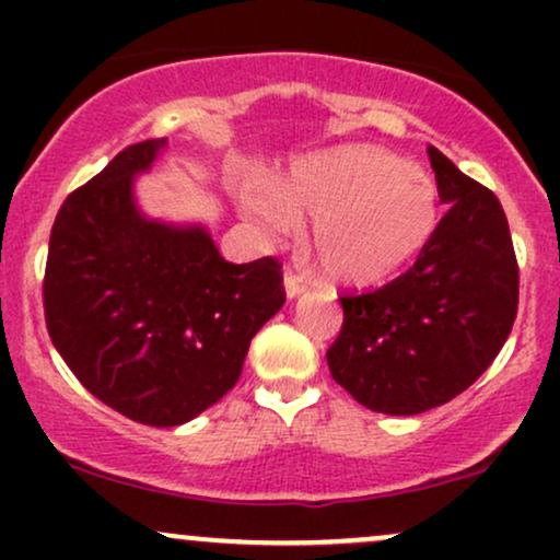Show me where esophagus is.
<instances>
[{
    "mask_svg": "<svg viewBox=\"0 0 560 560\" xmlns=\"http://www.w3.org/2000/svg\"><path fill=\"white\" fill-rule=\"evenodd\" d=\"M307 289V281L302 279V276H298V273H292V271H287L284 273V292H287V298L292 300V298H300L302 292H305Z\"/></svg>",
    "mask_w": 560,
    "mask_h": 560,
    "instance_id": "esophagus-1",
    "label": "esophagus"
}]
</instances>
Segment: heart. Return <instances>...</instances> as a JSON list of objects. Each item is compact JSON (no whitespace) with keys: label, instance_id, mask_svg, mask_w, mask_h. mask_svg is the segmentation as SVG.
Returning <instances> with one entry per match:
<instances>
[{"label":"heart","instance_id":"obj_1","mask_svg":"<svg viewBox=\"0 0 560 560\" xmlns=\"http://www.w3.org/2000/svg\"><path fill=\"white\" fill-rule=\"evenodd\" d=\"M242 213L266 242L311 218L313 260L326 279L369 287L389 279L436 226V186L427 173L384 150H339L302 160L284 184L247 182Z\"/></svg>","mask_w":560,"mask_h":560}]
</instances>
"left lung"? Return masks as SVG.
I'll return each mask as SVG.
<instances>
[{
  "instance_id": "obj_1",
  "label": "left lung",
  "mask_w": 560,
  "mask_h": 560,
  "mask_svg": "<svg viewBox=\"0 0 560 560\" xmlns=\"http://www.w3.org/2000/svg\"><path fill=\"white\" fill-rule=\"evenodd\" d=\"M447 213L389 284L339 298L342 331L326 352L334 382L365 408L416 416L490 369L518 307V266L500 199L429 147Z\"/></svg>"
}]
</instances>
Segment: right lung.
<instances>
[{
    "mask_svg": "<svg viewBox=\"0 0 560 560\" xmlns=\"http://www.w3.org/2000/svg\"><path fill=\"white\" fill-rule=\"evenodd\" d=\"M165 144L126 147L68 195L44 273V318L62 361L96 400L147 427H178L221 400L287 300L276 258L234 266L208 229L141 213L133 178Z\"/></svg>",
    "mask_w": 560,
    "mask_h": 560,
    "instance_id": "obj_1",
    "label": "right lung"
}]
</instances>
